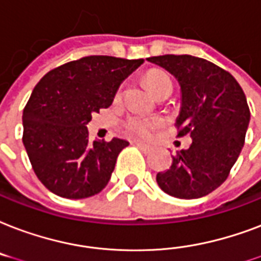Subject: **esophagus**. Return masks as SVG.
I'll return each instance as SVG.
<instances>
[{"instance_id": "1", "label": "esophagus", "mask_w": 261, "mask_h": 261, "mask_svg": "<svg viewBox=\"0 0 261 261\" xmlns=\"http://www.w3.org/2000/svg\"><path fill=\"white\" fill-rule=\"evenodd\" d=\"M135 144H136L137 147H139V148L141 149V151H144L145 153H149V152H152V151H153V148H152V147H151V145L143 144V143H140V141H136Z\"/></svg>"}]
</instances>
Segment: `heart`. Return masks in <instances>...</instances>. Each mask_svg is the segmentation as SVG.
Here are the masks:
<instances>
[{
    "mask_svg": "<svg viewBox=\"0 0 261 261\" xmlns=\"http://www.w3.org/2000/svg\"><path fill=\"white\" fill-rule=\"evenodd\" d=\"M145 83L155 96L161 91L166 90V88H173L170 77L162 70H149L145 76ZM161 125H162V121L159 118L145 116H132L126 121V128L129 132L141 137L151 136V133L156 128H159Z\"/></svg>",
    "mask_w": 261,
    "mask_h": 261,
    "instance_id": "heart-1",
    "label": "heart"
}]
</instances>
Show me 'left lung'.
I'll use <instances>...</instances> for the list:
<instances>
[{
	"instance_id": "left-lung-1",
	"label": "left lung",
	"mask_w": 261,
	"mask_h": 261,
	"mask_svg": "<svg viewBox=\"0 0 261 261\" xmlns=\"http://www.w3.org/2000/svg\"><path fill=\"white\" fill-rule=\"evenodd\" d=\"M147 61L177 79L178 137H192L191 147L173 156L170 169L158 173L156 182L173 197H203L225 182L244 147L250 120L245 94L229 72L204 58L166 54Z\"/></svg>"
}]
</instances>
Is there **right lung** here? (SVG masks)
Here are the masks:
<instances>
[{
	"instance_id": "obj_1",
	"label": "right lung",
	"mask_w": 261,
	"mask_h": 261,
	"mask_svg": "<svg viewBox=\"0 0 261 261\" xmlns=\"http://www.w3.org/2000/svg\"><path fill=\"white\" fill-rule=\"evenodd\" d=\"M144 62L90 56L40 79L23 112V144L39 181L57 196L86 199L106 187L129 143L88 139L92 113L108 109L121 83Z\"/></svg>"
}]
</instances>
